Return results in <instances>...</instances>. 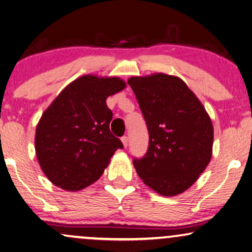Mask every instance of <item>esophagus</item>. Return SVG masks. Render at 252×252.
Here are the masks:
<instances>
[{
  "label": "esophagus",
  "instance_id": "esophagus-1",
  "mask_svg": "<svg viewBox=\"0 0 252 252\" xmlns=\"http://www.w3.org/2000/svg\"><path fill=\"white\" fill-rule=\"evenodd\" d=\"M121 140H122V143H123V146H124V147L128 146V142H129L128 137L124 136V137H122V138H121Z\"/></svg>",
  "mask_w": 252,
  "mask_h": 252
}]
</instances>
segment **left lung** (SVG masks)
Segmentation results:
<instances>
[{
  "label": "left lung",
  "mask_w": 252,
  "mask_h": 252,
  "mask_svg": "<svg viewBox=\"0 0 252 252\" xmlns=\"http://www.w3.org/2000/svg\"><path fill=\"white\" fill-rule=\"evenodd\" d=\"M149 129V149L133 166L161 196L184 192L209 165L213 126L205 107L180 77L158 72L128 79Z\"/></svg>",
  "instance_id": "8db88e82"
}]
</instances>
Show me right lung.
Returning a JSON list of instances; mask_svg holds the SVG:
<instances>
[{
	"instance_id": "add662e5",
	"label": "right lung",
	"mask_w": 252,
	"mask_h": 252,
	"mask_svg": "<svg viewBox=\"0 0 252 252\" xmlns=\"http://www.w3.org/2000/svg\"><path fill=\"white\" fill-rule=\"evenodd\" d=\"M119 77L84 75L66 85L42 113L35 154L50 182L66 191L94 183L123 144L110 132L108 96L126 89Z\"/></svg>"
}]
</instances>
